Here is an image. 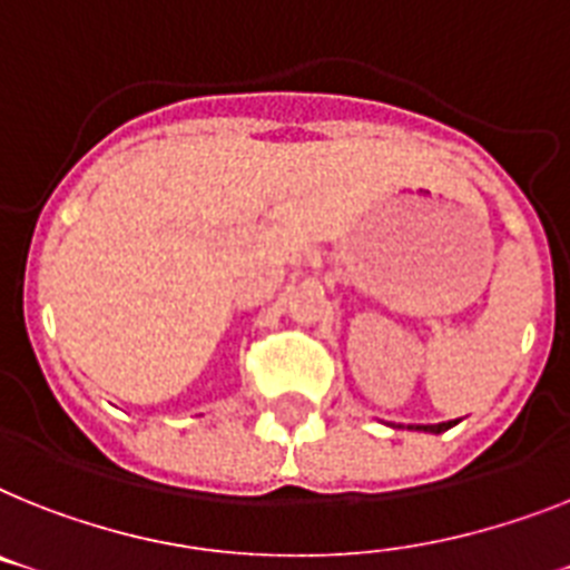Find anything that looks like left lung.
Here are the masks:
<instances>
[{
  "label": "left lung",
  "instance_id": "1",
  "mask_svg": "<svg viewBox=\"0 0 570 570\" xmlns=\"http://www.w3.org/2000/svg\"><path fill=\"white\" fill-rule=\"evenodd\" d=\"M451 425H458V422H440V425H420L422 431H428V434H443V431H449Z\"/></svg>",
  "mask_w": 570,
  "mask_h": 570
}]
</instances>
